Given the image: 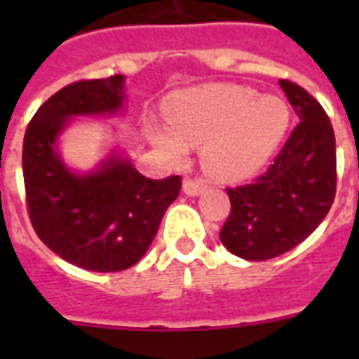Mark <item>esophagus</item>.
Returning a JSON list of instances; mask_svg holds the SVG:
<instances>
[{
    "mask_svg": "<svg viewBox=\"0 0 359 359\" xmlns=\"http://www.w3.org/2000/svg\"><path fill=\"white\" fill-rule=\"evenodd\" d=\"M182 190H184L186 196H199L205 190V182L199 179H186Z\"/></svg>",
    "mask_w": 359,
    "mask_h": 359,
    "instance_id": "esophagus-1",
    "label": "esophagus"
}]
</instances>
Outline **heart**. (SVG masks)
Returning a JSON list of instances; mask_svg holds the SVG:
<instances>
[{
    "label": "heart",
    "mask_w": 359,
    "mask_h": 359,
    "mask_svg": "<svg viewBox=\"0 0 359 359\" xmlns=\"http://www.w3.org/2000/svg\"><path fill=\"white\" fill-rule=\"evenodd\" d=\"M168 130L151 126V140L175 160L184 147H203V163L222 180L245 179L266 162L289 126V108L244 86H205L175 93L163 106Z\"/></svg>",
    "instance_id": "obj_1"
}]
</instances>
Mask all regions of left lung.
Segmentation results:
<instances>
[{
	"label": "left lung",
	"instance_id": "8db88e82",
	"mask_svg": "<svg viewBox=\"0 0 359 359\" xmlns=\"http://www.w3.org/2000/svg\"><path fill=\"white\" fill-rule=\"evenodd\" d=\"M279 86L300 123L264 173L250 184L227 188L231 212L219 240L245 261H266L296 248L335 199V135L328 115L300 86L289 80Z\"/></svg>",
	"mask_w": 359,
	"mask_h": 359
}]
</instances>
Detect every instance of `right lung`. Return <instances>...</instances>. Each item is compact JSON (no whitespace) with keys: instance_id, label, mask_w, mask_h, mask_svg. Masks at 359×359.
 <instances>
[{"instance_id":"right-lung-1","label":"right lung","mask_w":359,"mask_h":359,"mask_svg":"<svg viewBox=\"0 0 359 359\" xmlns=\"http://www.w3.org/2000/svg\"><path fill=\"white\" fill-rule=\"evenodd\" d=\"M123 100L121 74L74 81L36 109L24 135L25 201L36 236L61 259L93 272L134 266L182 186L179 175L147 179L117 154L87 175L65 165L57 137L70 117L114 115Z\"/></svg>"}]
</instances>
